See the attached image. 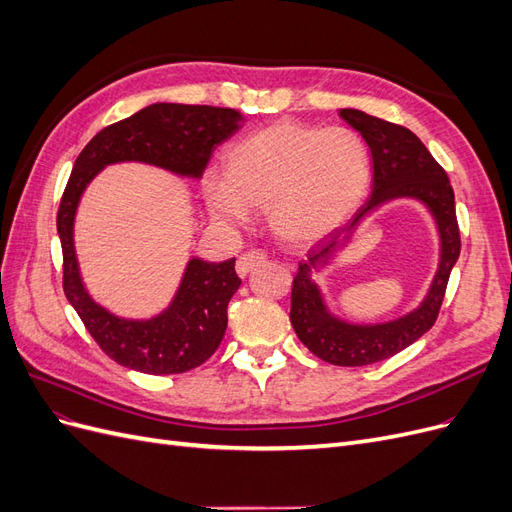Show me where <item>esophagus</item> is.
Returning <instances> with one entry per match:
<instances>
[{"label": "esophagus", "mask_w": 512, "mask_h": 512, "mask_svg": "<svg viewBox=\"0 0 512 512\" xmlns=\"http://www.w3.org/2000/svg\"><path fill=\"white\" fill-rule=\"evenodd\" d=\"M262 262H267V254L262 252V250L245 252V254L239 256V260H237V273H239V277H245L252 269L260 267Z\"/></svg>", "instance_id": "obj_1"}]
</instances>
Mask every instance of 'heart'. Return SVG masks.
Masks as SVG:
<instances>
[{"instance_id": "b5f03b06", "label": "heart", "mask_w": 512, "mask_h": 512, "mask_svg": "<svg viewBox=\"0 0 512 512\" xmlns=\"http://www.w3.org/2000/svg\"><path fill=\"white\" fill-rule=\"evenodd\" d=\"M369 183V149L354 130L277 121L228 149L226 177H205V200L220 224L267 211L277 237L309 243L352 220Z\"/></svg>"}]
</instances>
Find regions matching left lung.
<instances>
[{
    "label": "left lung",
    "mask_w": 512,
    "mask_h": 512,
    "mask_svg": "<svg viewBox=\"0 0 512 512\" xmlns=\"http://www.w3.org/2000/svg\"><path fill=\"white\" fill-rule=\"evenodd\" d=\"M348 126L363 136L374 162V185L367 203L356 211L348 226L339 228L312 247L307 260L299 262L292 280L290 322L294 333L318 359L331 365L361 367L401 352L425 335L438 318L448 277L461 252L459 226L455 215V192L444 168L433 160L414 132L397 123L371 117L356 108L339 111ZM397 197H414L434 215L441 237V262L426 299L406 317L376 325H352L337 319L323 303L311 273L328 264L345 249L355 228L367 214Z\"/></svg>",
    "instance_id": "obj_1"
}]
</instances>
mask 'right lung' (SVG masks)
<instances>
[{"label":"right lung","mask_w":512,"mask_h":512,"mask_svg":"<svg viewBox=\"0 0 512 512\" xmlns=\"http://www.w3.org/2000/svg\"><path fill=\"white\" fill-rule=\"evenodd\" d=\"M241 121L235 108L158 102L98 132L76 158L57 211L64 292L89 335L115 363L153 376L203 365L222 342L228 301L241 280L235 258L207 262L194 256L160 314L134 320L108 312L87 292L74 250V218L85 188L102 168L119 162H143L200 179L213 149L235 134Z\"/></svg>","instance_id":"add662e5"}]
</instances>
